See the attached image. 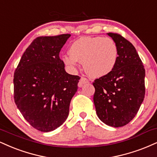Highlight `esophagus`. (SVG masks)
I'll return each mask as SVG.
<instances>
[{"instance_id": "34e87169", "label": "esophagus", "mask_w": 157, "mask_h": 157, "mask_svg": "<svg viewBox=\"0 0 157 157\" xmlns=\"http://www.w3.org/2000/svg\"><path fill=\"white\" fill-rule=\"evenodd\" d=\"M88 82H89V80H88V79H87L86 77H82L80 78V82H79V83H78V86L79 87H82V86H83L84 84L88 83Z\"/></svg>"}]
</instances>
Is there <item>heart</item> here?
<instances>
[{
	"label": "heart",
	"mask_w": 157,
	"mask_h": 157,
	"mask_svg": "<svg viewBox=\"0 0 157 157\" xmlns=\"http://www.w3.org/2000/svg\"><path fill=\"white\" fill-rule=\"evenodd\" d=\"M69 53L62 58L65 65L75 69L79 62H83L85 69L93 77H101L110 73L118 57L116 42L110 38L101 36L77 39L71 44Z\"/></svg>",
	"instance_id": "1"
}]
</instances>
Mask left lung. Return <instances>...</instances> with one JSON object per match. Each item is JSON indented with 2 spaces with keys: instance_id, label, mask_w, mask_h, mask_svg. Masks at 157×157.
Returning <instances> with one entry per match:
<instances>
[{
  "instance_id": "obj_1",
  "label": "left lung",
  "mask_w": 157,
  "mask_h": 157,
  "mask_svg": "<svg viewBox=\"0 0 157 157\" xmlns=\"http://www.w3.org/2000/svg\"><path fill=\"white\" fill-rule=\"evenodd\" d=\"M107 34L118 47V60L110 73L94 80V102L101 121L121 127L135 118L144 99L145 71L130 41L118 33Z\"/></svg>"
}]
</instances>
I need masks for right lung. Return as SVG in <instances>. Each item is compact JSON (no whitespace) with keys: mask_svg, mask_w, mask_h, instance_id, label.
Wrapping results in <instances>:
<instances>
[{"mask_svg":"<svg viewBox=\"0 0 157 157\" xmlns=\"http://www.w3.org/2000/svg\"><path fill=\"white\" fill-rule=\"evenodd\" d=\"M70 34L39 36L22 55L14 75V99L22 116L48 132L67 120L80 77L66 72L60 51Z\"/></svg>","mask_w":157,"mask_h":157,"instance_id":"1","label":"right lung"}]
</instances>
